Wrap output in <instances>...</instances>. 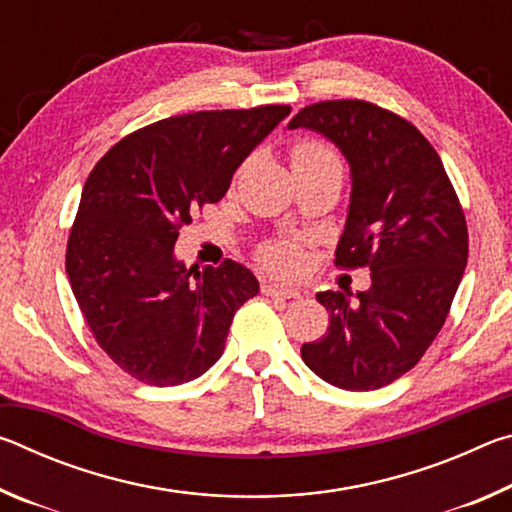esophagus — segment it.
I'll use <instances>...</instances> for the list:
<instances>
[{
    "mask_svg": "<svg viewBox=\"0 0 512 512\" xmlns=\"http://www.w3.org/2000/svg\"><path fill=\"white\" fill-rule=\"evenodd\" d=\"M262 291L271 298H280V300H291V298H300V291L287 287V284H275V282H266L262 284Z\"/></svg>",
    "mask_w": 512,
    "mask_h": 512,
    "instance_id": "esophagus-1",
    "label": "esophagus"
}]
</instances>
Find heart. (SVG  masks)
Segmentation results:
<instances>
[{
	"instance_id": "1",
	"label": "heart",
	"mask_w": 512,
	"mask_h": 512,
	"mask_svg": "<svg viewBox=\"0 0 512 512\" xmlns=\"http://www.w3.org/2000/svg\"><path fill=\"white\" fill-rule=\"evenodd\" d=\"M291 167L296 171H341V162L334 151H329L320 142H298L291 151ZM259 259L266 268L275 273H293L300 264V250L289 241H273L266 244L259 253Z\"/></svg>"
}]
</instances>
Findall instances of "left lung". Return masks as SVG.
<instances>
[{
  "mask_svg": "<svg viewBox=\"0 0 512 512\" xmlns=\"http://www.w3.org/2000/svg\"><path fill=\"white\" fill-rule=\"evenodd\" d=\"M287 128L323 135L348 162L336 262L370 268V289L357 296L318 293L329 327L302 345V361L343 391H375L409 372L445 323L467 264L463 210L427 137L393 112L323 101Z\"/></svg>",
  "mask_w": 512,
  "mask_h": 512,
  "instance_id": "left-lung-1",
  "label": "left lung"
}]
</instances>
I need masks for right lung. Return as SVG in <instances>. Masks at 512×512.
<instances>
[{"label":"right lung","mask_w":512,"mask_h":512,"mask_svg":"<svg viewBox=\"0 0 512 512\" xmlns=\"http://www.w3.org/2000/svg\"><path fill=\"white\" fill-rule=\"evenodd\" d=\"M289 112L262 106L162 119L112 146L85 180L67 277L94 339L131 377L178 386L219 361L232 316L259 282L232 259L187 268L173 246Z\"/></svg>","instance_id":"add662e5"}]
</instances>
